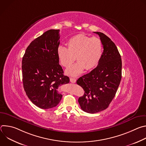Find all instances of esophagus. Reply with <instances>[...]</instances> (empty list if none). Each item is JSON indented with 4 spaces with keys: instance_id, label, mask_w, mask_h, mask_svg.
<instances>
[{
    "instance_id": "esophagus-1",
    "label": "esophagus",
    "mask_w": 146,
    "mask_h": 146,
    "mask_svg": "<svg viewBox=\"0 0 146 146\" xmlns=\"http://www.w3.org/2000/svg\"><path fill=\"white\" fill-rule=\"evenodd\" d=\"M70 81L72 83H75L76 82V80L74 78H72V77L70 78Z\"/></svg>"
}]
</instances>
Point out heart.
<instances>
[{"instance_id": "1", "label": "heart", "mask_w": 146, "mask_h": 146, "mask_svg": "<svg viewBox=\"0 0 146 146\" xmlns=\"http://www.w3.org/2000/svg\"><path fill=\"white\" fill-rule=\"evenodd\" d=\"M67 45L68 48L62 46H58L56 52L59 63L65 68L72 64L75 57L78 61L66 70L68 75L78 76L85 69L91 70L99 64L103 51L100 38L78 34L71 37L68 41Z\"/></svg>"}]
</instances>
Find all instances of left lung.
I'll return each instance as SVG.
<instances>
[{
	"label": "left lung",
	"mask_w": 146,
	"mask_h": 146,
	"mask_svg": "<svg viewBox=\"0 0 146 146\" xmlns=\"http://www.w3.org/2000/svg\"><path fill=\"white\" fill-rule=\"evenodd\" d=\"M99 35L103 52L96 68L81 76L77 84L84 89V95L78 98L81 109L94 114L107 109L114 98L121 80L122 61L115 44L103 33Z\"/></svg>",
	"instance_id": "obj_1"
}]
</instances>
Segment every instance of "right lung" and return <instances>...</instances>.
Segmentation results:
<instances>
[{
	"instance_id": "right-lung-1",
	"label": "right lung",
	"mask_w": 146,
	"mask_h": 146,
	"mask_svg": "<svg viewBox=\"0 0 146 146\" xmlns=\"http://www.w3.org/2000/svg\"><path fill=\"white\" fill-rule=\"evenodd\" d=\"M59 29L46 31L32 41L23 58L24 90L34 105L43 109L58 105L62 95L58 88L70 81L59 64Z\"/></svg>"
}]
</instances>
